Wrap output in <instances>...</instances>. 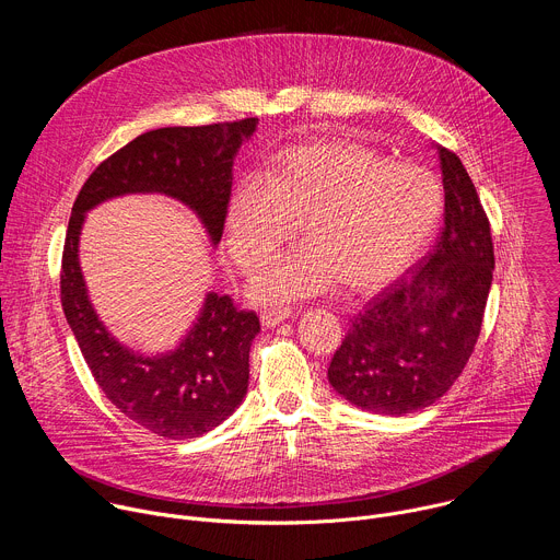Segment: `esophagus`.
Returning <instances> with one entry per match:
<instances>
[{
  "label": "esophagus",
  "instance_id": "1",
  "mask_svg": "<svg viewBox=\"0 0 560 560\" xmlns=\"http://www.w3.org/2000/svg\"><path fill=\"white\" fill-rule=\"evenodd\" d=\"M292 316V310L290 307H270V310H264L261 312V324L266 328H275L279 324H283L285 318Z\"/></svg>",
  "mask_w": 560,
  "mask_h": 560
}]
</instances>
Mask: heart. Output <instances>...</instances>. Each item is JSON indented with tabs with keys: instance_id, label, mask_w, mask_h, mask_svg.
<instances>
[{
	"instance_id": "1",
	"label": "heart",
	"mask_w": 560,
	"mask_h": 560,
	"mask_svg": "<svg viewBox=\"0 0 560 560\" xmlns=\"http://www.w3.org/2000/svg\"><path fill=\"white\" fill-rule=\"evenodd\" d=\"M445 208L439 177L419 164H392L352 141H316L279 152L244 175L225 206L228 250L253 275L290 242H305L253 283L259 303L326 292L337 281L374 292L401 277L430 246Z\"/></svg>"
}]
</instances>
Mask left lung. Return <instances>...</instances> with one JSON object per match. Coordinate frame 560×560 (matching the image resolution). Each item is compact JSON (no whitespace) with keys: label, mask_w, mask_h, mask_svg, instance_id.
Returning a JSON list of instances; mask_svg holds the SVG:
<instances>
[{"label":"left lung","mask_w":560,"mask_h":560,"mask_svg":"<svg viewBox=\"0 0 560 560\" xmlns=\"http://www.w3.org/2000/svg\"><path fill=\"white\" fill-rule=\"evenodd\" d=\"M445 225L412 277L376 294L335 352L328 381L352 406L401 417L452 387L474 352L492 288L494 246L460 159L436 145Z\"/></svg>","instance_id":"8db88e82"}]
</instances>
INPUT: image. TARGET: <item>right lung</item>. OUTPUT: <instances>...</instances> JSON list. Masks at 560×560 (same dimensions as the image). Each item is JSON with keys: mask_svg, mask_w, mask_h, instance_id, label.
I'll return each mask as SVG.
<instances>
[{"mask_svg": "<svg viewBox=\"0 0 560 560\" xmlns=\"http://www.w3.org/2000/svg\"><path fill=\"white\" fill-rule=\"evenodd\" d=\"M259 119L156 128L110 154L79 190L61 257L66 322L108 401L164 439H195L221 425L248 392L250 346L259 316L208 292L197 322L171 352L145 357L119 343L95 312L79 266L86 212L124 195H166L188 206L210 244L223 234L234 156Z\"/></svg>", "mask_w": 560, "mask_h": 560, "instance_id": "1", "label": "right lung"}]
</instances>
